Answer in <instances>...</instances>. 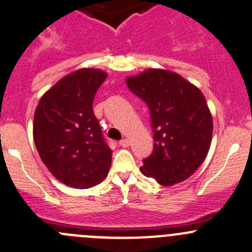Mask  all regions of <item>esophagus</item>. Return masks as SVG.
Wrapping results in <instances>:
<instances>
[{
    "instance_id": "34e87169",
    "label": "esophagus",
    "mask_w": 252,
    "mask_h": 252,
    "mask_svg": "<svg viewBox=\"0 0 252 252\" xmlns=\"http://www.w3.org/2000/svg\"><path fill=\"white\" fill-rule=\"evenodd\" d=\"M119 145H121L122 147H129V145H130V141H129L128 139H122L121 141H119Z\"/></svg>"
}]
</instances>
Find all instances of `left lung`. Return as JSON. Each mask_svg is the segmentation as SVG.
I'll use <instances>...</instances> for the list:
<instances>
[{
  "instance_id": "8db88e82",
  "label": "left lung",
  "mask_w": 252,
  "mask_h": 252,
  "mask_svg": "<svg viewBox=\"0 0 252 252\" xmlns=\"http://www.w3.org/2000/svg\"><path fill=\"white\" fill-rule=\"evenodd\" d=\"M126 82L150 110L155 144L141 173L163 186L189 179L205 159L213 136V118L202 92L177 73L158 68Z\"/></svg>"
}]
</instances>
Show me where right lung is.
I'll return each instance as SVG.
<instances>
[{
    "mask_svg": "<svg viewBox=\"0 0 252 252\" xmlns=\"http://www.w3.org/2000/svg\"><path fill=\"white\" fill-rule=\"evenodd\" d=\"M105 72L81 68L60 79L39 100L33 117V140L55 179L73 189H91L108 174V147L93 101Z\"/></svg>",
    "mask_w": 252,
    "mask_h": 252,
    "instance_id": "obj_1",
    "label": "right lung"
}]
</instances>
